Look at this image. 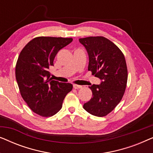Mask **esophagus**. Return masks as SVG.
Masks as SVG:
<instances>
[{"label": "esophagus", "instance_id": "esophagus-1", "mask_svg": "<svg viewBox=\"0 0 153 153\" xmlns=\"http://www.w3.org/2000/svg\"><path fill=\"white\" fill-rule=\"evenodd\" d=\"M73 87H74V89H79V88H81L82 86L80 85H77V84H74L73 85Z\"/></svg>", "mask_w": 153, "mask_h": 153}]
</instances>
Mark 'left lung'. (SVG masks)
<instances>
[{
    "mask_svg": "<svg viewBox=\"0 0 153 153\" xmlns=\"http://www.w3.org/2000/svg\"><path fill=\"white\" fill-rule=\"evenodd\" d=\"M89 56L88 70L102 80L100 85L89 86L93 97L83 104L92 115L103 117L120 103L127 82V68L124 54L109 39L102 36L80 38Z\"/></svg>",
    "mask_w": 153,
    "mask_h": 153,
    "instance_id": "left-lung-1",
    "label": "left lung"
}]
</instances>
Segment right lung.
I'll return each mask as SVG.
<instances>
[{
    "instance_id": "obj_1",
    "label": "right lung",
    "mask_w": 153,
    "mask_h": 153,
    "mask_svg": "<svg viewBox=\"0 0 153 153\" xmlns=\"http://www.w3.org/2000/svg\"><path fill=\"white\" fill-rule=\"evenodd\" d=\"M72 38L37 37L22 50L16 61V79L21 95L29 108L42 117H51L61 109L72 84L50 78L49 69L60 49Z\"/></svg>"
}]
</instances>
